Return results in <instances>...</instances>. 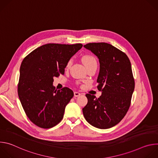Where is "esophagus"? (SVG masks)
I'll return each mask as SVG.
<instances>
[{
    "mask_svg": "<svg viewBox=\"0 0 158 158\" xmlns=\"http://www.w3.org/2000/svg\"><path fill=\"white\" fill-rule=\"evenodd\" d=\"M74 96H75V97H78V96H79L81 94L79 93V92H76H76L74 93Z\"/></svg>",
    "mask_w": 158,
    "mask_h": 158,
    "instance_id": "1",
    "label": "esophagus"
}]
</instances>
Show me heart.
Returning <instances> with one entry per match:
<instances>
[{
	"label": "heart",
	"mask_w": 158,
	"mask_h": 158,
	"mask_svg": "<svg viewBox=\"0 0 158 158\" xmlns=\"http://www.w3.org/2000/svg\"><path fill=\"white\" fill-rule=\"evenodd\" d=\"M82 60L83 63L84 64V65L86 67L91 65V64H97V61H96L95 57H93V56H90V55L84 56L82 58ZM71 63H72V60H69V62L67 64V67H69L71 65Z\"/></svg>",
	"instance_id": "1"
}]
</instances>
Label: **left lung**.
Here are the masks:
<instances>
[{"mask_svg":"<svg viewBox=\"0 0 158 158\" xmlns=\"http://www.w3.org/2000/svg\"><path fill=\"white\" fill-rule=\"evenodd\" d=\"M84 47L96 55L99 62L97 79L101 96L86 94L87 103L82 108L85 120L99 129L118 124L129 108L134 89V80L128 57L111 44L89 43Z\"/></svg>","mask_w":158,"mask_h":158,"instance_id":"left-lung-1","label":"left lung"}]
</instances>
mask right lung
<instances>
[{
	"label": "right lung",
	"mask_w": 158,
	"mask_h": 158,
	"mask_svg": "<svg viewBox=\"0 0 158 158\" xmlns=\"http://www.w3.org/2000/svg\"><path fill=\"white\" fill-rule=\"evenodd\" d=\"M82 46L81 44H47L22 60L18 95L26 115L36 126L49 129L62 119L74 93L68 87L57 91L54 78L64 74L67 62Z\"/></svg>",
	"instance_id": "add662e5"
}]
</instances>
